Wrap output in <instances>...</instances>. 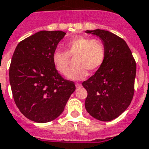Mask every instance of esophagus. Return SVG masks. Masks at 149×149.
Returning a JSON list of instances; mask_svg holds the SVG:
<instances>
[{
  "mask_svg": "<svg viewBox=\"0 0 149 149\" xmlns=\"http://www.w3.org/2000/svg\"><path fill=\"white\" fill-rule=\"evenodd\" d=\"M80 87H81V84H80V83H76V88H79Z\"/></svg>",
  "mask_w": 149,
  "mask_h": 149,
  "instance_id": "obj_1",
  "label": "esophagus"
}]
</instances>
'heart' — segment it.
Listing matches in <instances>:
<instances>
[{
	"instance_id": "1",
	"label": "heart",
	"mask_w": 149,
	"mask_h": 149,
	"mask_svg": "<svg viewBox=\"0 0 149 149\" xmlns=\"http://www.w3.org/2000/svg\"><path fill=\"white\" fill-rule=\"evenodd\" d=\"M66 52L57 49L52 60L56 70L65 75L68 71L69 56L76 58V67L68 73L66 78L71 80H83L101 67L106 58V47L102 41L87 37H76L65 43Z\"/></svg>"
}]
</instances>
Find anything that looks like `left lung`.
Returning <instances> with one entry per match:
<instances>
[{
  "label": "left lung",
  "mask_w": 149,
  "mask_h": 149,
  "mask_svg": "<svg viewBox=\"0 0 149 149\" xmlns=\"http://www.w3.org/2000/svg\"><path fill=\"white\" fill-rule=\"evenodd\" d=\"M99 37L106 47L104 62L82 83L88 91L85 108L102 122L116 118L127 109L134 93L136 62L125 41L105 30L86 31Z\"/></svg>",
  "instance_id": "1"
}]
</instances>
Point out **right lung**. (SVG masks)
I'll return each instance as SVG.
<instances>
[{"mask_svg": "<svg viewBox=\"0 0 149 149\" xmlns=\"http://www.w3.org/2000/svg\"><path fill=\"white\" fill-rule=\"evenodd\" d=\"M65 34L40 31L21 41L13 55L9 82L13 98L20 112L33 122L56 119L76 89L72 81L61 77L53 63V54Z\"/></svg>", "mask_w": 149, "mask_h": 149, "instance_id": "1", "label": "right lung"}]
</instances>
